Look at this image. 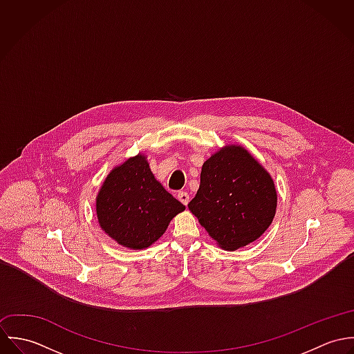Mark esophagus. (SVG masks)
I'll return each mask as SVG.
<instances>
[{
  "mask_svg": "<svg viewBox=\"0 0 354 354\" xmlns=\"http://www.w3.org/2000/svg\"><path fill=\"white\" fill-rule=\"evenodd\" d=\"M177 198H178V201L183 203L184 205H187V204L189 203V195H188L187 192H184V191H180V192L177 194Z\"/></svg>",
  "mask_w": 354,
  "mask_h": 354,
  "instance_id": "esophagus-1",
  "label": "esophagus"
}]
</instances>
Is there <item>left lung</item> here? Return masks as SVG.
I'll return each mask as SVG.
<instances>
[{"instance_id": "obj_1", "label": "left lung", "mask_w": 354, "mask_h": 354, "mask_svg": "<svg viewBox=\"0 0 354 354\" xmlns=\"http://www.w3.org/2000/svg\"><path fill=\"white\" fill-rule=\"evenodd\" d=\"M208 234L234 251L271 225L277 192L270 174L240 146H227L204 162L201 187L188 204Z\"/></svg>"}]
</instances>
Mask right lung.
<instances>
[{
	"label": "right lung",
	"instance_id": "right-lung-1",
	"mask_svg": "<svg viewBox=\"0 0 354 354\" xmlns=\"http://www.w3.org/2000/svg\"><path fill=\"white\" fill-rule=\"evenodd\" d=\"M185 205L155 178L145 156L129 158L111 170L97 198L102 229L118 244L142 250L150 247Z\"/></svg>",
	"mask_w": 354,
	"mask_h": 354
}]
</instances>
